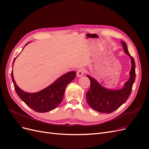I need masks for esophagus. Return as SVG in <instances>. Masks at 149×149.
Listing matches in <instances>:
<instances>
[{"mask_svg": "<svg viewBox=\"0 0 149 149\" xmlns=\"http://www.w3.org/2000/svg\"><path fill=\"white\" fill-rule=\"evenodd\" d=\"M84 73H85V70L82 68H80L77 71V76L80 77L84 74Z\"/></svg>", "mask_w": 149, "mask_h": 149, "instance_id": "obj_1", "label": "esophagus"}]
</instances>
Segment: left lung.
<instances>
[{
    "label": "left lung",
    "instance_id": "obj_1",
    "mask_svg": "<svg viewBox=\"0 0 149 149\" xmlns=\"http://www.w3.org/2000/svg\"><path fill=\"white\" fill-rule=\"evenodd\" d=\"M125 52L131 58L132 69L130 77L120 89H108L101 86L94 79L87 75L91 81L89 89L87 92L86 100L89 105L94 110L103 113H111L124 103L130 96L136 78L135 63L133 58L129 54L127 44L121 41Z\"/></svg>",
    "mask_w": 149,
    "mask_h": 149
}]
</instances>
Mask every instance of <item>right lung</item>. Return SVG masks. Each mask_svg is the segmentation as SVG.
Returning a JSON list of instances; mask_svg holds the SVG:
<instances>
[{
  "label": "right lung",
  "instance_id": "1",
  "mask_svg": "<svg viewBox=\"0 0 149 149\" xmlns=\"http://www.w3.org/2000/svg\"><path fill=\"white\" fill-rule=\"evenodd\" d=\"M16 58V57L13 61V66ZM75 76V71H71L61 76L52 84L40 91L29 93L24 91L17 86L11 71V79L17 94L25 104L38 113L48 112L58 106L63 100L66 86L74 79Z\"/></svg>",
  "mask_w": 149,
  "mask_h": 149
}]
</instances>
